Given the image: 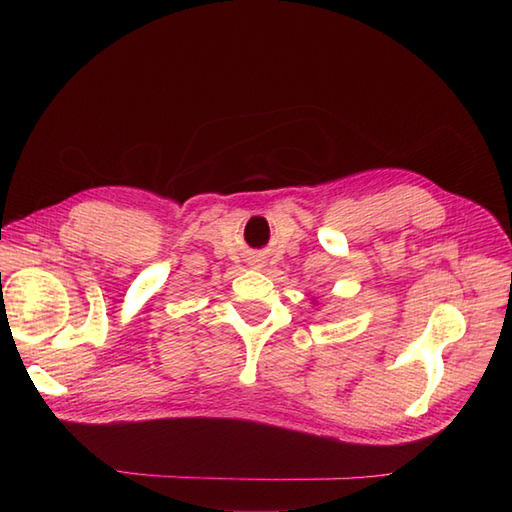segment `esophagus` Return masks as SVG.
I'll return each mask as SVG.
<instances>
[{
    "label": "esophagus",
    "instance_id": "esophagus-1",
    "mask_svg": "<svg viewBox=\"0 0 512 512\" xmlns=\"http://www.w3.org/2000/svg\"><path fill=\"white\" fill-rule=\"evenodd\" d=\"M250 266H253V268H264L266 264H264V259H259V257H255V259H253V262H250Z\"/></svg>",
    "mask_w": 512,
    "mask_h": 512
}]
</instances>
